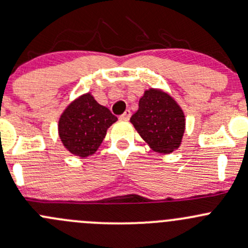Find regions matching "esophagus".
Segmentation results:
<instances>
[{
  "label": "esophagus",
  "mask_w": 248,
  "mask_h": 248,
  "mask_svg": "<svg viewBox=\"0 0 248 248\" xmlns=\"http://www.w3.org/2000/svg\"><path fill=\"white\" fill-rule=\"evenodd\" d=\"M129 117H131V111L126 110L121 116H120V120H122V121H128Z\"/></svg>",
  "instance_id": "34e87169"
}]
</instances>
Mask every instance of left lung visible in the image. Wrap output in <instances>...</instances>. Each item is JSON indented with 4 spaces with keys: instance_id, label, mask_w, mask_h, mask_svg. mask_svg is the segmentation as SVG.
<instances>
[{
    "instance_id": "obj_1",
    "label": "left lung",
    "mask_w": 248,
    "mask_h": 248,
    "mask_svg": "<svg viewBox=\"0 0 248 248\" xmlns=\"http://www.w3.org/2000/svg\"><path fill=\"white\" fill-rule=\"evenodd\" d=\"M131 124L155 152L169 155L178 150L186 132V115L177 101L159 88L144 91Z\"/></svg>"
}]
</instances>
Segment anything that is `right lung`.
Segmentation results:
<instances>
[{
    "mask_svg": "<svg viewBox=\"0 0 248 248\" xmlns=\"http://www.w3.org/2000/svg\"><path fill=\"white\" fill-rule=\"evenodd\" d=\"M117 117L101 106L91 93L71 101L62 110L58 121V135L65 150L79 158L93 155L98 150L107 129Z\"/></svg>",
    "mask_w": 248,
    "mask_h": 248,
    "instance_id": "1",
    "label": "right lung"
}]
</instances>
